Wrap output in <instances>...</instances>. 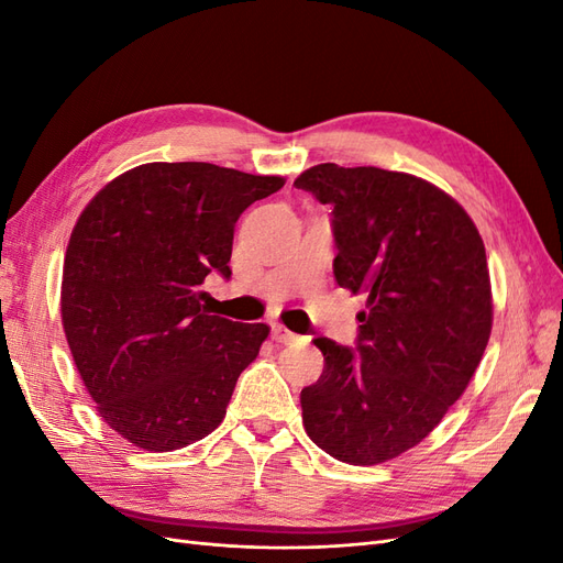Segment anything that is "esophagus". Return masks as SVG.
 Wrapping results in <instances>:
<instances>
[{"label":"esophagus","mask_w":563,"mask_h":563,"mask_svg":"<svg viewBox=\"0 0 563 563\" xmlns=\"http://www.w3.org/2000/svg\"><path fill=\"white\" fill-rule=\"evenodd\" d=\"M272 338H275L277 343H284V345H291L294 340H298V335L291 333L288 329H284L282 323H275V327H272Z\"/></svg>","instance_id":"obj_1"}]
</instances>
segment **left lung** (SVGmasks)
<instances>
[{
  "mask_svg": "<svg viewBox=\"0 0 563 563\" xmlns=\"http://www.w3.org/2000/svg\"><path fill=\"white\" fill-rule=\"evenodd\" d=\"M329 203L338 286L366 296L354 347L314 338L300 391L314 444L350 465L413 449L463 395L493 323L486 249L455 199L411 174L317 164L296 183Z\"/></svg>",
  "mask_w": 563,
  "mask_h": 563,
  "instance_id": "1",
  "label": "left lung"
}]
</instances>
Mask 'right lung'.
Listing matches in <instances>:
<instances>
[{"label": "right lung", "instance_id": "obj_1", "mask_svg": "<svg viewBox=\"0 0 563 563\" xmlns=\"http://www.w3.org/2000/svg\"><path fill=\"white\" fill-rule=\"evenodd\" d=\"M282 185L207 162H152L81 211L65 251L63 329L100 418L139 449L176 451L223 422L269 327L211 314L199 286L230 279L234 223Z\"/></svg>", "mask_w": 563, "mask_h": 563}]
</instances>
